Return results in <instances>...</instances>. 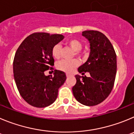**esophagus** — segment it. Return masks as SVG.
I'll use <instances>...</instances> for the list:
<instances>
[{"label": "esophagus", "instance_id": "esophagus-1", "mask_svg": "<svg viewBox=\"0 0 134 134\" xmlns=\"http://www.w3.org/2000/svg\"><path fill=\"white\" fill-rule=\"evenodd\" d=\"M71 75V74H69V73H67V74H66V76H67V77H70V76Z\"/></svg>", "mask_w": 134, "mask_h": 134}]
</instances>
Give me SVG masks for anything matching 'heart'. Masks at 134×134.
<instances>
[{
  "mask_svg": "<svg viewBox=\"0 0 134 134\" xmlns=\"http://www.w3.org/2000/svg\"><path fill=\"white\" fill-rule=\"evenodd\" d=\"M67 44L69 47L71 48L74 51H75L76 55H78L79 53V51L81 50L82 47H83V44L81 42L76 38H72V39L67 41ZM61 45L59 44H55L51 50V54H52L53 57L56 59H58L61 57ZM78 65H79V61L77 60L74 59L71 60V61L63 60V61H59L57 64V67L58 69L61 70L62 71L66 72V73H72Z\"/></svg>",
  "mask_w": 134,
  "mask_h": 134,
  "instance_id": "b5f03b06",
  "label": "heart"
}]
</instances>
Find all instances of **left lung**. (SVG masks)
Here are the masks:
<instances>
[{"label":"left lung","instance_id":"obj_1","mask_svg":"<svg viewBox=\"0 0 134 134\" xmlns=\"http://www.w3.org/2000/svg\"><path fill=\"white\" fill-rule=\"evenodd\" d=\"M82 35L90 43V53L78 71L82 74L89 72L90 77L76 75L77 82L72 91L79 103L93 106L104 101L113 89L117 71L116 54L109 39L101 32L85 31Z\"/></svg>","mask_w":134,"mask_h":134}]
</instances>
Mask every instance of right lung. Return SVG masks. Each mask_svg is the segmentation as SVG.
Listing matches in <instances>:
<instances>
[{"label": "right lung", "mask_w": 134, "mask_h": 134, "mask_svg": "<svg viewBox=\"0 0 134 134\" xmlns=\"http://www.w3.org/2000/svg\"><path fill=\"white\" fill-rule=\"evenodd\" d=\"M64 38L62 35L35 32L26 37L18 48L13 61V73L20 96L31 105L45 108L54 103L66 75L55 70L53 75L44 71L54 65L53 47Z\"/></svg>", "instance_id": "right-lung-1"}]
</instances>
